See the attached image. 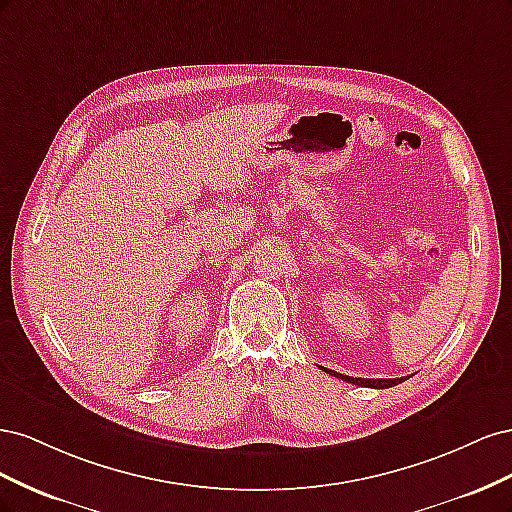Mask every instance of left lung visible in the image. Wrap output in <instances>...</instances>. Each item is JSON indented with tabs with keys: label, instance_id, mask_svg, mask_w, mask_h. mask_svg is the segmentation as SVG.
<instances>
[{
	"label": "left lung",
	"instance_id": "obj_1",
	"mask_svg": "<svg viewBox=\"0 0 512 512\" xmlns=\"http://www.w3.org/2000/svg\"><path fill=\"white\" fill-rule=\"evenodd\" d=\"M329 374L335 378H342L350 384H356V386H367V389H389V386H395V384L406 380V378H352V376L337 374V371H329Z\"/></svg>",
	"mask_w": 512,
	"mask_h": 512
}]
</instances>
